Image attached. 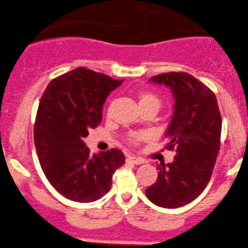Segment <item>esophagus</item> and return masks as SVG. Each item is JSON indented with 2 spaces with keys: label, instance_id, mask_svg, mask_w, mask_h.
Returning a JSON list of instances; mask_svg holds the SVG:
<instances>
[{
  "label": "esophagus",
  "instance_id": "1",
  "mask_svg": "<svg viewBox=\"0 0 248 248\" xmlns=\"http://www.w3.org/2000/svg\"><path fill=\"white\" fill-rule=\"evenodd\" d=\"M126 161L130 162V164H133V165H141V164H144V160L139 159V158H136V156H127Z\"/></svg>",
  "mask_w": 248,
  "mask_h": 248
}]
</instances>
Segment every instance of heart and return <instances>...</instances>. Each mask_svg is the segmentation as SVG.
Segmentation results:
<instances>
[{
  "label": "heart",
  "mask_w": 248,
  "mask_h": 248,
  "mask_svg": "<svg viewBox=\"0 0 248 248\" xmlns=\"http://www.w3.org/2000/svg\"><path fill=\"white\" fill-rule=\"evenodd\" d=\"M137 100H138L139 108H145V107H153L156 110H159V108L161 107V100L156 96L155 94L150 92H139L137 94ZM141 135H131L129 140L130 142H136L137 140L141 138Z\"/></svg>",
  "instance_id": "heart-1"
}]
</instances>
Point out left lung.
Returning a JSON list of instances; mask_svg holds the SVG:
<instances>
[{
  "label": "left lung",
  "instance_id": "left-lung-1",
  "mask_svg": "<svg viewBox=\"0 0 248 248\" xmlns=\"http://www.w3.org/2000/svg\"><path fill=\"white\" fill-rule=\"evenodd\" d=\"M171 90L174 112L166 130L170 164L158 166V179L147 199L162 208H180L199 197L214 170L220 147L222 117L214 92L188 73H164L150 78Z\"/></svg>",
  "mask_w": 248,
  "mask_h": 248
}]
</instances>
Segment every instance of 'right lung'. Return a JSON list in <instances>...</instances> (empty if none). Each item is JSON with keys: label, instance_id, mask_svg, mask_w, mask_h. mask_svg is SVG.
I'll return each instance as SVG.
<instances>
[{"label": "right lung", "instance_id": "add662e5", "mask_svg": "<svg viewBox=\"0 0 248 248\" xmlns=\"http://www.w3.org/2000/svg\"><path fill=\"white\" fill-rule=\"evenodd\" d=\"M123 83L78 67L53 78L40 98L34 145L46 179L58 193L74 202L100 200L112 185L124 154L112 148L90 154L84 138L102 121L108 95Z\"/></svg>", "mask_w": 248, "mask_h": 248}]
</instances>
